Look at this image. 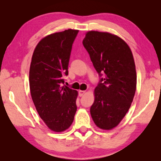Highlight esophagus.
<instances>
[{
  "instance_id": "1",
  "label": "esophagus",
  "mask_w": 161,
  "mask_h": 161,
  "mask_svg": "<svg viewBox=\"0 0 161 161\" xmlns=\"http://www.w3.org/2000/svg\"><path fill=\"white\" fill-rule=\"evenodd\" d=\"M86 93V91H83V90H80L79 91V95H80V97H82L84 96V94Z\"/></svg>"
}]
</instances>
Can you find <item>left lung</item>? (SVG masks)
<instances>
[{
	"label": "left lung",
	"mask_w": 161,
	"mask_h": 161,
	"mask_svg": "<svg viewBox=\"0 0 161 161\" xmlns=\"http://www.w3.org/2000/svg\"><path fill=\"white\" fill-rule=\"evenodd\" d=\"M82 43L97 72L103 75L94 91L92 118L99 129H113L124 118L135 95L132 52L123 39L107 32H87Z\"/></svg>",
	"instance_id": "obj_1"
}]
</instances>
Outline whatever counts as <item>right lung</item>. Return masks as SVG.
Listing matches in <instances>:
<instances>
[{"label": "right lung", "mask_w": 161, "mask_h": 161, "mask_svg": "<svg viewBox=\"0 0 161 161\" xmlns=\"http://www.w3.org/2000/svg\"><path fill=\"white\" fill-rule=\"evenodd\" d=\"M78 32L68 29L47 35L32 56L29 84L32 102L46 126L54 132L67 130L77 111V91L62 84L68 75L72 46Z\"/></svg>", "instance_id": "1"}]
</instances>
